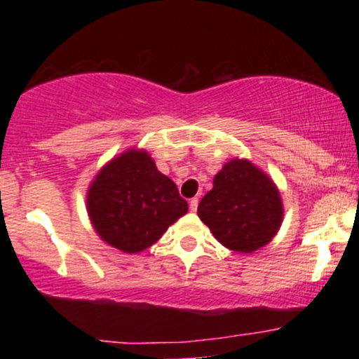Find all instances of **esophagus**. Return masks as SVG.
Segmentation results:
<instances>
[{"label": "esophagus", "mask_w": 359, "mask_h": 359, "mask_svg": "<svg viewBox=\"0 0 359 359\" xmlns=\"http://www.w3.org/2000/svg\"><path fill=\"white\" fill-rule=\"evenodd\" d=\"M197 205H199V199H197V197H194V199H191V203H189V208H191L192 212H196Z\"/></svg>", "instance_id": "obj_1"}]
</instances>
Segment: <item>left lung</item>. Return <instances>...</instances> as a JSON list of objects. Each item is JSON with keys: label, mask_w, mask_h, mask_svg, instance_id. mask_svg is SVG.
<instances>
[{"label": "left lung", "mask_w": 359, "mask_h": 359, "mask_svg": "<svg viewBox=\"0 0 359 359\" xmlns=\"http://www.w3.org/2000/svg\"><path fill=\"white\" fill-rule=\"evenodd\" d=\"M197 214L222 246L251 253L277 234L283 209L269 177L248 160H231L214 177Z\"/></svg>", "instance_id": "8db88e82"}]
</instances>
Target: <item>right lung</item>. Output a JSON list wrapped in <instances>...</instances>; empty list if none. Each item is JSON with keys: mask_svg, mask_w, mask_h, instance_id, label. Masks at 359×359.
Returning <instances> with one entry per match:
<instances>
[{"mask_svg": "<svg viewBox=\"0 0 359 359\" xmlns=\"http://www.w3.org/2000/svg\"><path fill=\"white\" fill-rule=\"evenodd\" d=\"M187 209L177 185L156 170L147 151L130 150L111 160L88 192L97 234L125 253L154 245Z\"/></svg>", "mask_w": 359, "mask_h": 359, "instance_id": "obj_1", "label": "right lung"}]
</instances>
